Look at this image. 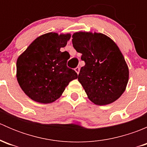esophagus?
Returning <instances> with one entry per match:
<instances>
[{
	"label": "esophagus",
	"instance_id": "obj_1",
	"mask_svg": "<svg viewBox=\"0 0 147 147\" xmlns=\"http://www.w3.org/2000/svg\"><path fill=\"white\" fill-rule=\"evenodd\" d=\"M80 69L79 67H77L75 69V72H76L77 73H78V74H79V72H80Z\"/></svg>",
	"mask_w": 147,
	"mask_h": 147
}]
</instances>
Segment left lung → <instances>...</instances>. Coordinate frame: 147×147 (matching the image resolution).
Here are the masks:
<instances>
[{
    "label": "left lung",
    "mask_w": 147,
    "mask_h": 147,
    "mask_svg": "<svg viewBox=\"0 0 147 147\" xmlns=\"http://www.w3.org/2000/svg\"><path fill=\"white\" fill-rule=\"evenodd\" d=\"M72 45L85 63L78 81L91 102L106 105L119 99L129 80V68L118 46L102 33L78 32Z\"/></svg>",
    "instance_id": "8db88e82"
}]
</instances>
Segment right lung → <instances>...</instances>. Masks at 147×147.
Masks as SVG:
<instances>
[{
	"label": "right lung",
	"instance_id": "add662e5",
	"mask_svg": "<svg viewBox=\"0 0 147 147\" xmlns=\"http://www.w3.org/2000/svg\"><path fill=\"white\" fill-rule=\"evenodd\" d=\"M70 37L69 33L44 34L18 57L17 80L31 100L43 104L55 102L69 82L78 78L77 72L67 66L69 54L60 51Z\"/></svg>",
	"mask_w": 147,
	"mask_h": 147
}]
</instances>
